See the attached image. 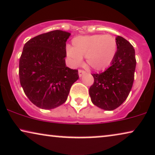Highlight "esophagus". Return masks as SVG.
<instances>
[{
    "label": "esophagus",
    "mask_w": 155,
    "mask_h": 155,
    "mask_svg": "<svg viewBox=\"0 0 155 155\" xmlns=\"http://www.w3.org/2000/svg\"><path fill=\"white\" fill-rule=\"evenodd\" d=\"M86 74L85 71L81 70V69H79V77H81V76H82L84 74Z\"/></svg>",
    "instance_id": "esophagus-1"
}]
</instances>
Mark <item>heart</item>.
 Instances as JSON below:
<instances>
[{
    "label": "heart",
    "instance_id": "1",
    "mask_svg": "<svg viewBox=\"0 0 155 155\" xmlns=\"http://www.w3.org/2000/svg\"><path fill=\"white\" fill-rule=\"evenodd\" d=\"M74 47H66V55L74 66H79L86 57L89 66L103 70L110 65L117 52V42L110 35L79 36L73 39Z\"/></svg>",
    "mask_w": 155,
    "mask_h": 155
}]
</instances>
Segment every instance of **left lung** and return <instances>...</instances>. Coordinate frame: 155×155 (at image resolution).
<instances>
[{
    "label": "left lung",
    "mask_w": 155,
    "mask_h": 155,
    "mask_svg": "<svg viewBox=\"0 0 155 155\" xmlns=\"http://www.w3.org/2000/svg\"><path fill=\"white\" fill-rule=\"evenodd\" d=\"M115 40L118 50L111 66L104 72L92 74L94 81L89 91L92 103L105 110L116 109L128 97L137 64L131 44L120 36Z\"/></svg>",
    "instance_id": "8db88e82"
}]
</instances>
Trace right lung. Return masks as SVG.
Here are the masks:
<instances>
[{"label":"right lung","instance_id":"right-lung-1","mask_svg":"<svg viewBox=\"0 0 155 155\" xmlns=\"http://www.w3.org/2000/svg\"><path fill=\"white\" fill-rule=\"evenodd\" d=\"M71 33L54 30L29 40L19 60V80L29 100L37 107L50 110L66 101L78 70L66 66V41Z\"/></svg>","mask_w":155,"mask_h":155}]
</instances>
